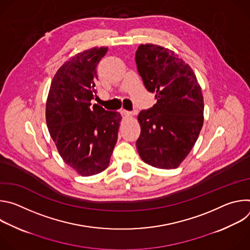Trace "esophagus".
I'll return each instance as SVG.
<instances>
[{
  "instance_id": "esophagus-1",
  "label": "esophagus",
  "mask_w": 250,
  "mask_h": 250,
  "mask_svg": "<svg viewBox=\"0 0 250 250\" xmlns=\"http://www.w3.org/2000/svg\"><path fill=\"white\" fill-rule=\"evenodd\" d=\"M121 115L125 118H127V117L131 116V113L128 112V111H125V110H121Z\"/></svg>"
}]
</instances>
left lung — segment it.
<instances>
[{"label":"left lung","instance_id":"1","mask_svg":"<svg viewBox=\"0 0 250 250\" xmlns=\"http://www.w3.org/2000/svg\"><path fill=\"white\" fill-rule=\"evenodd\" d=\"M138 73L156 104L137 117L139 156L160 169H175L195 146L204 124V98L194 71L168 48L140 44L135 53Z\"/></svg>","mask_w":250,"mask_h":250}]
</instances>
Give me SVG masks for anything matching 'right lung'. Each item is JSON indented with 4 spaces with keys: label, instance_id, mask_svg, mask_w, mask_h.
<instances>
[{
    "label": "right lung",
    "instance_id": "obj_1",
    "mask_svg": "<svg viewBox=\"0 0 250 250\" xmlns=\"http://www.w3.org/2000/svg\"><path fill=\"white\" fill-rule=\"evenodd\" d=\"M108 47H93L65 61L55 73L46 100L48 131L64 162L81 176L109 166L122 116L90 101L97 96V66Z\"/></svg>",
    "mask_w": 250,
    "mask_h": 250
}]
</instances>
